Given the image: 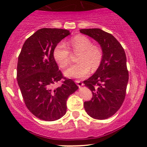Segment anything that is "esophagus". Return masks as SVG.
<instances>
[{"label": "esophagus", "instance_id": "obj_1", "mask_svg": "<svg viewBox=\"0 0 147 147\" xmlns=\"http://www.w3.org/2000/svg\"><path fill=\"white\" fill-rule=\"evenodd\" d=\"M74 82H76V84H77V85L79 86V87H80V86H82V85H83V83H82V82H80L79 80H76Z\"/></svg>", "mask_w": 147, "mask_h": 147}]
</instances>
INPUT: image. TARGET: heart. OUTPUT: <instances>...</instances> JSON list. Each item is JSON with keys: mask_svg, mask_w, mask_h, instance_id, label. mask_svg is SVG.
Returning <instances> with one entry per match:
<instances>
[{"mask_svg": "<svg viewBox=\"0 0 147 147\" xmlns=\"http://www.w3.org/2000/svg\"><path fill=\"white\" fill-rule=\"evenodd\" d=\"M72 51L78 54V63L65 71V75L69 78H83L88 75L90 69L96 71L103 59V51L98 45H92L90 39L83 35H77L67 42ZM71 51L66 44L59 42L53 50V57L60 67L66 68L71 62Z\"/></svg>", "mask_w": 147, "mask_h": 147, "instance_id": "heart-1", "label": "heart"}]
</instances>
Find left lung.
I'll return each instance as SVG.
<instances>
[{"label": "left lung", "mask_w": 147, "mask_h": 147, "mask_svg": "<svg viewBox=\"0 0 147 147\" xmlns=\"http://www.w3.org/2000/svg\"><path fill=\"white\" fill-rule=\"evenodd\" d=\"M98 42L103 51L100 67L84 84L91 90L92 98L85 101L87 114L95 119H107L121 108L129 80L127 57L124 49L114 36L100 28L80 29Z\"/></svg>", "instance_id": "left-lung-1"}]
</instances>
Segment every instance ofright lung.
<instances>
[{
	"label": "right lung",
	"mask_w": 147,
	"mask_h": 147,
	"mask_svg": "<svg viewBox=\"0 0 147 147\" xmlns=\"http://www.w3.org/2000/svg\"><path fill=\"white\" fill-rule=\"evenodd\" d=\"M70 34L61 28H41L26 39L18 56L16 78L24 103L41 120L63 117L68 98L78 88L73 80L64 78L53 57L56 45ZM63 78L62 85L55 88Z\"/></svg>",
	"instance_id": "right-lung-1"
}]
</instances>
